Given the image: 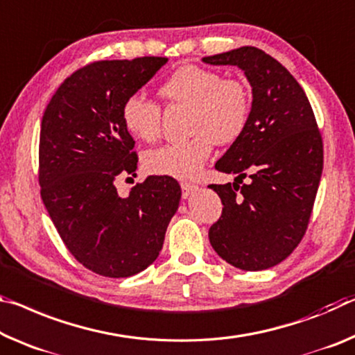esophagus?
Listing matches in <instances>:
<instances>
[{
    "label": "esophagus",
    "mask_w": 355,
    "mask_h": 355,
    "mask_svg": "<svg viewBox=\"0 0 355 355\" xmlns=\"http://www.w3.org/2000/svg\"><path fill=\"white\" fill-rule=\"evenodd\" d=\"M198 189H199V187H198V184H194V183H188V182L182 183V193H183L184 199H188L189 196L198 193Z\"/></svg>",
    "instance_id": "1"
}]
</instances>
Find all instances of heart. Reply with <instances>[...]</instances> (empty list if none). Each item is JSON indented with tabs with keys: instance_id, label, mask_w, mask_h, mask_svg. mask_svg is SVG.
<instances>
[{
	"instance_id": "heart-1",
	"label": "heart",
	"mask_w": 355,
	"mask_h": 355,
	"mask_svg": "<svg viewBox=\"0 0 355 355\" xmlns=\"http://www.w3.org/2000/svg\"><path fill=\"white\" fill-rule=\"evenodd\" d=\"M168 104L189 107L188 129L193 136L166 144L144 155V167L155 175L193 178L210 157L213 145L240 139L251 115V93L239 78L198 64L178 67L157 89ZM121 121L132 137L151 142L161 131V107L131 94L121 107Z\"/></svg>"
}]
</instances>
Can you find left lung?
<instances>
[{
	"label": "left lung",
	"instance_id": "left-lung-1",
	"mask_svg": "<svg viewBox=\"0 0 355 355\" xmlns=\"http://www.w3.org/2000/svg\"><path fill=\"white\" fill-rule=\"evenodd\" d=\"M202 61L240 67L252 88L248 126L215 166L237 177L210 184L224 207L208 239L230 266L266 270L305 235L322 173V137L299 82L261 49L246 46Z\"/></svg>",
	"mask_w": 355,
	"mask_h": 355
}]
</instances>
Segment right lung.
Here are the masks:
<instances>
[{
	"label": "right lung",
	"instance_id": "obj_1",
	"mask_svg": "<svg viewBox=\"0 0 355 355\" xmlns=\"http://www.w3.org/2000/svg\"><path fill=\"white\" fill-rule=\"evenodd\" d=\"M166 63L162 56L96 61L67 77L44 112L42 202L71 254L103 277H132L153 263L182 198L166 175L137 183L128 198L115 188L137 168L123 103Z\"/></svg>",
	"mask_w": 355,
	"mask_h": 355
}]
</instances>
